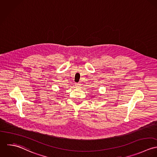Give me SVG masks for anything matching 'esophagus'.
Wrapping results in <instances>:
<instances>
[{"label": "esophagus", "mask_w": 157, "mask_h": 157, "mask_svg": "<svg viewBox=\"0 0 157 157\" xmlns=\"http://www.w3.org/2000/svg\"><path fill=\"white\" fill-rule=\"evenodd\" d=\"M75 86H76V87H79V86H80V84H79V83H76V84H75Z\"/></svg>", "instance_id": "1"}]
</instances>
